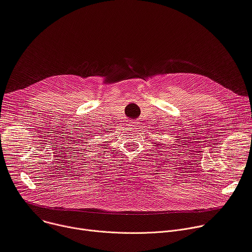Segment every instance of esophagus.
<instances>
[{"mask_svg": "<svg viewBox=\"0 0 252 252\" xmlns=\"http://www.w3.org/2000/svg\"><path fill=\"white\" fill-rule=\"evenodd\" d=\"M139 124H140L139 122L135 121V122H130L128 126H132V127H133V126H139Z\"/></svg>", "mask_w": 252, "mask_h": 252, "instance_id": "esophagus-1", "label": "esophagus"}]
</instances>
